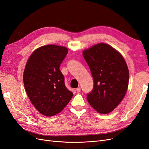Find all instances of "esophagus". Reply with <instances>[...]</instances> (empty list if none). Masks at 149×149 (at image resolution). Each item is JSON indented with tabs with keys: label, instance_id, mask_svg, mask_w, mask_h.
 Listing matches in <instances>:
<instances>
[{
	"label": "esophagus",
	"instance_id": "esophagus-1",
	"mask_svg": "<svg viewBox=\"0 0 149 149\" xmlns=\"http://www.w3.org/2000/svg\"><path fill=\"white\" fill-rule=\"evenodd\" d=\"M76 92H79L81 91V88H76Z\"/></svg>",
	"mask_w": 149,
	"mask_h": 149
}]
</instances>
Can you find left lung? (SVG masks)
I'll list each match as a JSON object with an SVG mask.
<instances>
[{
  "mask_svg": "<svg viewBox=\"0 0 149 149\" xmlns=\"http://www.w3.org/2000/svg\"><path fill=\"white\" fill-rule=\"evenodd\" d=\"M83 54L94 79L88 101L99 113H109L126 93L130 73L126 61L120 52L104 43L92 46Z\"/></svg>",
  "mask_w": 149,
  "mask_h": 149,
  "instance_id": "obj_1",
  "label": "left lung"
}]
</instances>
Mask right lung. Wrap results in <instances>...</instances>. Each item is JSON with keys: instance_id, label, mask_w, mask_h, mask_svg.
Returning a JSON list of instances; mask_svg holds the SVG:
<instances>
[{"instance_id": "add662e5", "label": "right lung", "mask_w": 149, "mask_h": 149, "mask_svg": "<svg viewBox=\"0 0 149 149\" xmlns=\"http://www.w3.org/2000/svg\"><path fill=\"white\" fill-rule=\"evenodd\" d=\"M67 54L68 49L62 46L44 45L34 51L26 65L25 90L34 107L46 116L58 114L73 95L66 88L60 70Z\"/></svg>"}]
</instances>
